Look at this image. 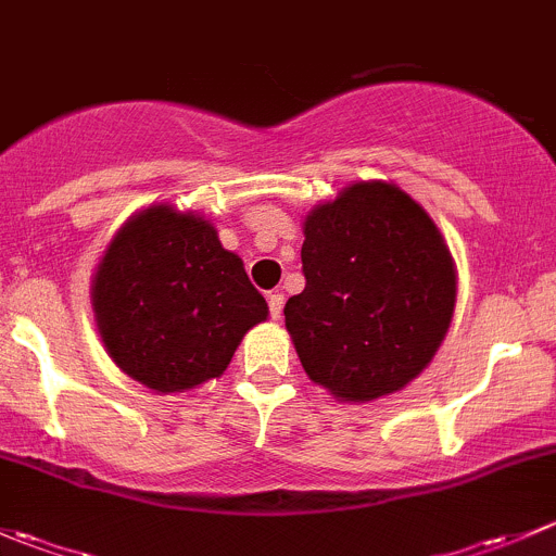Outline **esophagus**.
<instances>
[{"instance_id":"esophagus-1","label":"esophagus","mask_w":556,"mask_h":556,"mask_svg":"<svg viewBox=\"0 0 556 556\" xmlns=\"http://www.w3.org/2000/svg\"><path fill=\"white\" fill-rule=\"evenodd\" d=\"M282 309H285V295L282 293L268 295V312H271L274 319L282 317Z\"/></svg>"}]
</instances>
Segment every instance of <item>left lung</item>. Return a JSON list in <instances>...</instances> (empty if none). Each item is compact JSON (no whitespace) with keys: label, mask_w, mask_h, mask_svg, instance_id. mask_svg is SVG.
<instances>
[{"label":"left lung","mask_w":556,"mask_h":556,"mask_svg":"<svg viewBox=\"0 0 556 556\" xmlns=\"http://www.w3.org/2000/svg\"><path fill=\"white\" fill-rule=\"evenodd\" d=\"M306 288L285 325L314 384L368 403L428 368L450 330L457 268L433 217L397 185L361 179L306 215Z\"/></svg>","instance_id":"left-lung-1"}]
</instances>
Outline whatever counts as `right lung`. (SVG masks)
<instances>
[{"label": "right lung", "mask_w": 556, "mask_h": 556, "mask_svg": "<svg viewBox=\"0 0 556 556\" xmlns=\"http://www.w3.org/2000/svg\"><path fill=\"white\" fill-rule=\"evenodd\" d=\"M91 306L112 363L161 395L220 377L268 317L217 228L172 204L144 206L117 228L93 271Z\"/></svg>", "instance_id": "obj_1"}]
</instances>
